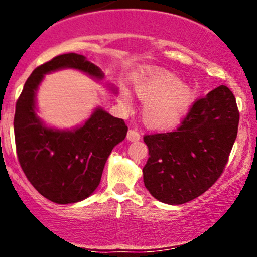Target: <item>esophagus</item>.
Wrapping results in <instances>:
<instances>
[{
    "mask_svg": "<svg viewBox=\"0 0 257 257\" xmlns=\"http://www.w3.org/2000/svg\"><path fill=\"white\" fill-rule=\"evenodd\" d=\"M140 137H141V135L139 134V132L135 131V129H129L128 134H126V139H128L129 141H138V140H140Z\"/></svg>",
    "mask_w": 257,
    "mask_h": 257,
    "instance_id": "esophagus-1",
    "label": "esophagus"
}]
</instances>
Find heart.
Instances as JSON below:
<instances>
[{
	"label": "heart",
	"instance_id": "obj_1",
	"mask_svg": "<svg viewBox=\"0 0 257 257\" xmlns=\"http://www.w3.org/2000/svg\"><path fill=\"white\" fill-rule=\"evenodd\" d=\"M137 94L145 102L143 118L152 128L166 129L178 125L196 98L193 88L182 83L178 76L169 72H156L137 85ZM123 104L131 105L128 95H123Z\"/></svg>",
	"mask_w": 257,
	"mask_h": 257
}]
</instances>
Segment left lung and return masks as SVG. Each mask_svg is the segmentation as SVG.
Instances as JSON below:
<instances>
[{
    "label": "left lung",
    "instance_id": "obj_1",
    "mask_svg": "<svg viewBox=\"0 0 257 257\" xmlns=\"http://www.w3.org/2000/svg\"><path fill=\"white\" fill-rule=\"evenodd\" d=\"M238 124L234 95L220 85L197 99L176 129L145 135L150 157L143 173L150 193L178 205L208 191L225 170Z\"/></svg>",
    "mask_w": 257,
    "mask_h": 257
}]
</instances>
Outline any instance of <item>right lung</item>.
<instances>
[{
    "instance_id": "obj_1",
    "label": "right lung",
    "mask_w": 257,
    "mask_h": 257,
    "mask_svg": "<svg viewBox=\"0 0 257 257\" xmlns=\"http://www.w3.org/2000/svg\"><path fill=\"white\" fill-rule=\"evenodd\" d=\"M63 67L102 78L96 65L76 53L57 55L40 65L17 100L14 138L18 161L30 184L47 199L70 204L95 191L112 149L124 140L128 126L123 119L98 108L73 132L46 128L35 112V91L43 75Z\"/></svg>"
}]
</instances>
